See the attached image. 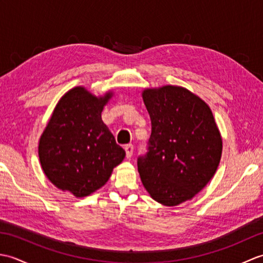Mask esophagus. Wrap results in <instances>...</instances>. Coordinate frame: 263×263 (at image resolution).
<instances>
[{
	"label": "esophagus",
	"mask_w": 263,
	"mask_h": 263,
	"mask_svg": "<svg viewBox=\"0 0 263 263\" xmlns=\"http://www.w3.org/2000/svg\"><path fill=\"white\" fill-rule=\"evenodd\" d=\"M125 149V154H126V158H131L132 155H133V144H126L124 147Z\"/></svg>",
	"instance_id": "1"
}]
</instances>
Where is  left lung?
Returning a JSON list of instances; mask_svg holds the SVG:
<instances>
[{
	"label": "left lung",
	"instance_id": "1",
	"mask_svg": "<svg viewBox=\"0 0 263 263\" xmlns=\"http://www.w3.org/2000/svg\"><path fill=\"white\" fill-rule=\"evenodd\" d=\"M143 102L152 120L147 152L138 171L150 195L165 205L192 199L215 175L222 142L209 106L186 89H147Z\"/></svg>",
	"mask_w": 263,
	"mask_h": 263
}]
</instances>
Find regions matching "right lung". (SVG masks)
I'll return each mask as SVG.
<instances>
[{
    "label": "right lung",
    "instance_id": "add662e5",
    "mask_svg": "<svg viewBox=\"0 0 263 263\" xmlns=\"http://www.w3.org/2000/svg\"><path fill=\"white\" fill-rule=\"evenodd\" d=\"M110 96L97 98L82 87L71 89L57 105L39 141L45 175L77 198L102 187L125 157L124 149L102 121Z\"/></svg>",
    "mask_w": 263,
    "mask_h": 263
}]
</instances>
